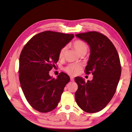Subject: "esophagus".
I'll return each instance as SVG.
<instances>
[{"instance_id":"obj_1","label":"esophagus","mask_w":132,"mask_h":132,"mask_svg":"<svg viewBox=\"0 0 132 132\" xmlns=\"http://www.w3.org/2000/svg\"><path fill=\"white\" fill-rule=\"evenodd\" d=\"M70 80H71V81H74V77H73L70 76Z\"/></svg>"}]
</instances>
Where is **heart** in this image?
<instances>
[{"instance_id":"heart-1","label":"heart","mask_w":132,"mask_h":132,"mask_svg":"<svg viewBox=\"0 0 132 132\" xmlns=\"http://www.w3.org/2000/svg\"><path fill=\"white\" fill-rule=\"evenodd\" d=\"M73 45L74 49L76 50V51L77 52L78 54L83 52H87L88 50V46L87 44L81 40H77L76 41H74L73 43ZM66 47L64 46L60 50L59 52V57L60 58H63L64 55V54H65V52L66 51ZM81 69H82L81 64L78 63H71L66 66L64 68V70L67 73L70 74V75L76 76L77 75Z\"/></svg>"}]
</instances>
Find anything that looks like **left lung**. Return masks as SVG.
Returning <instances> with one entry per match:
<instances>
[{"label":"left lung","mask_w":132,"mask_h":132,"mask_svg":"<svg viewBox=\"0 0 132 132\" xmlns=\"http://www.w3.org/2000/svg\"><path fill=\"white\" fill-rule=\"evenodd\" d=\"M76 36L90 47L85 71L93 76L87 82L80 77L74 79L78 85L76 101L84 111L94 113L103 109L116 93L121 74L120 60L114 44L102 33L92 31Z\"/></svg>","instance_id":"left-lung-1"}]
</instances>
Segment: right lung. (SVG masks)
Wrapping results in <instances>:
<instances>
[{"instance_id": "obj_1", "label": "right lung", "mask_w": 132, "mask_h": 132, "mask_svg": "<svg viewBox=\"0 0 132 132\" xmlns=\"http://www.w3.org/2000/svg\"><path fill=\"white\" fill-rule=\"evenodd\" d=\"M74 36L45 31L31 38L21 51L18 71L21 87L28 102L38 111L48 112L55 109L70 81L66 73L61 72L54 78L49 71L58 61L60 50Z\"/></svg>"}]
</instances>
